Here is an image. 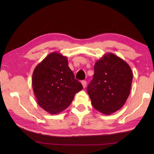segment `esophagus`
<instances>
[{
  "label": "esophagus",
  "instance_id": "esophagus-1",
  "mask_svg": "<svg viewBox=\"0 0 154 154\" xmlns=\"http://www.w3.org/2000/svg\"><path fill=\"white\" fill-rule=\"evenodd\" d=\"M82 85H83V88H85V87H86V84H87L86 81H84V80L82 81Z\"/></svg>",
  "mask_w": 154,
  "mask_h": 154
}]
</instances>
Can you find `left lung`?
<instances>
[{"instance_id": "1", "label": "left lung", "mask_w": 154, "mask_h": 154, "mask_svg": "<svg viewBox=\"0 0 154 154\" xmlns=\"http://www.w3.org/2000/svg\"><path fill=\"white\" fill-rule=\"evenodd\" d=\"M132 78L131 68L124 60L112 53L101 57L87 88L94 108L105 115L119 110L128 98Z\"/></svg>"}]
</instances>
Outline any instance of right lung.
Returning <instances> with one entry per match:
<instances>
[{
	"instance_id": "add662e5",
	"label": "right lung",
	"mask_w": 154,
	"mask_h": 154,
	"mask_svg": "<svg viewBox=\"0 0 154 154\" xmlns=\"http://www.w3.org/2000/svg\"><path fill=\"white\" fill-rule=\"evenodd\" d=\"M32 85L36 102L48 113L58 114L72 103L83 89L68 65V59L58 52L47 56L32 73Z\"/></svg>"
}]
</instances>
